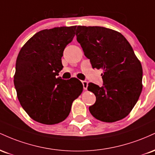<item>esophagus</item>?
I'll return each instance as SVG.
<instances>
[{
  "mask_svg": "<svg viewBox=\"0 0 155 155\" xmlns=\"http://www.w3.org/2000/svg\"><path fill=\"white\" fill-rule=\"evenodd\" d=\"M82 82V84H83V88L84 89V90H87V87H88V82L87 81H81Z\"/></svg>",
  "mask_w": 155,
  "mask_h": 155,
  "instance_id": "esophagus-1",
  "label": "esophagus"
}]
</instances>
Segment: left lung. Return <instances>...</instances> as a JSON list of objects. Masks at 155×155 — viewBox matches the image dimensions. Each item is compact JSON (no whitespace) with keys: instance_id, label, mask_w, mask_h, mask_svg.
Listing matches in <instances>:
<instances>
[{"instance_id":"1","label":"left lung","mask_w":155,"mask_h":155,"mask_svg":"<svg viewBox=\"0 0 155 155\" xmlns=\"http://www.w3.org/2000/svg\"><path fill=\"white\" fill-rule=\"evenodd\" d=\"M76 35L92 68L104 70L102 87L88 84L96 97L90 112L105 122L124 118L142 91L143 70L132 47L120 33L104 27L78 26Z\"/></svg>"}]
</instances>
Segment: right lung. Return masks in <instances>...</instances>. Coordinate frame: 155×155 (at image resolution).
I'll return each mask as SVG.
<instances>
[{"mask_svg":"<svg viewBox=\"0 0 155 155\" xmlns=\"http://www.w3.org/2000/svg\"><path fill=\"white\" fill-rule=\"evenodd\" d=\"M76 26L58 27L36 33L19 51L14 83L23 109L45 124L63 122L83 85L76 78L58 77L63 51L74 37Z\"/></svg>","mask_w":155,"mask_h":155,"instance_id":"obj_1","label":"right lung"}]
</instances>
